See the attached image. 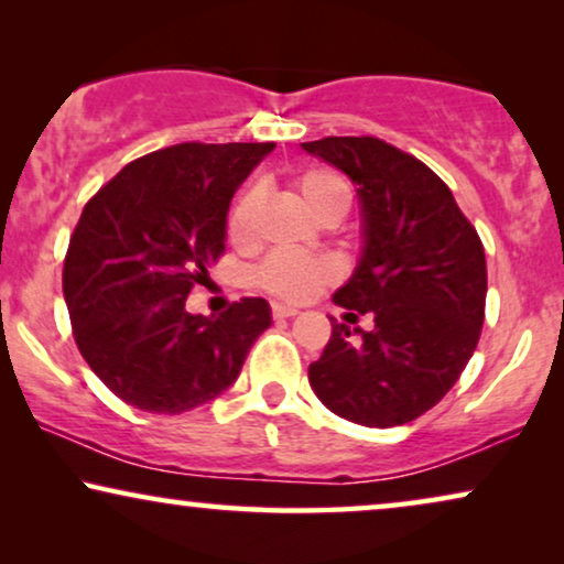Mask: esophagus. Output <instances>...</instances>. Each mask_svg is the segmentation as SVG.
I'll return each instance as SVG.
<instances>
[{
    "instance_id": "1",
    "label": "esophagus",
    "mask_w": 564,
    "mask_h": 564,
    "mask_svg": "<svg viewBox=\"0 0 564 564\" xmlns=\"http://www.w3.org/2000/svg\"><path fill=\"white\" fill-rule=\"evenodd\" d=\"M300 311L292 305H282V303H272V315L274 318H292V315H297Z\"/></svg>"
}]
</instances>
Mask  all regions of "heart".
<instances>
[{
	"label": "heart",
	"instance_id": "1",
	"mask_svg": "<svg viewBox=\"0 0 564 564\" xmlns=\"http://www.w3.org/2000/svg\"><path fill=\"white\" fill-rule=\"evenodd\" d=\"M290 187L295 189L300 203L315 220H341L351 205V187L341 174L328 166H307L290 176ZM259 213V192L249 187L230 205L226 234L234 246H246L253 238V223ZM338 280V264L330 257H311V253L274 251L261 261L253 272V282L269 295L305 303L315 292Z\"/></svg>",
	"mask_w": 564,
	"mask_h": 564
}]
</instances>
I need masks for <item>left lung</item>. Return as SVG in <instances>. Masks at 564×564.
Returning a JSON list of instances; mask_svg holds the SVG:
<instances>
[{
    "instance_id": "left-lung-1",
    "label": "left lung",
    "mask_w": 564,
    "mask_h": 564,
    "mask_svg": "<svg viewBox=\"0 0 564 564\" xmlns=\"http://www.w3.org/2000/svg\"><path fill=\"white\" fill-rule=\"evenodd\" d=\"M303 149L357 184L365 253L334 303L354 318L375 315L361 338L330 318L334 330L307 380L346 421L403 426L452 390L480 341L482 241L452 189L411 153L375 135H330Z\"/></svg>"
}]
</instances>
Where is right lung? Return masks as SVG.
<instances>
[{"instance_id": "obj_1", "label": "right lung", "mask_w": 564, "mask_h": 564, "mask_svg": "<svg viewBox=\"0 0 564 564\" xmlns=\"http://www.w3.org/2000/svg\"><path fill=\"white\" fill-rule=\"evenodd\" d=\"M274 143H176L130 161L84 205L64 259L74 341L122 403L184 413L218 398L269 328L267 300L218 318L184 300L226 251V215Z\"/></svg>"}]
</instances>
